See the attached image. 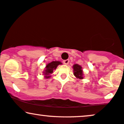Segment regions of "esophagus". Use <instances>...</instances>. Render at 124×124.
Returning <instances> with one entry per match:
<instances>
[{
	"label": "esophagus",
	"instance_id": "1",
	"mask_svg": "<svg viewBox=\"0 0 124 124\" xmlns=\"http://www.w3.org/2000/svg\"><path fill=\"white\" fill-rule=\"evenodd\" d=\"M69 59H66V60H64L63 61V63L65 64V65H68L69 64Z\"/></svg>",
	"mask_w": 124,
	"mask_h": 124
}]
</instances>
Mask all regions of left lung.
Returning a JSON list of instances; mask_svg holds the SVG:
<instances>
[{
    "label": "left lung",
    "mask_w": 124,
    "mask_h": 124,
    "mask_svg": "<svg viewBox=\"0 0 124 124\" xmlns=\"http://www.w3.org/2000/svg\"><path fill=\"white\" fill-rule=\"evenodd\" d=\"M73 69L74 75L77 78H79V79H84V73L81 66L78 64H74L73 66Z\"/></svg>",
    "instance_id": "8db88e82"
}]
</instances>
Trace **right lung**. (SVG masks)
Instances as JSON below:
<instances>
[{
    "label": "right lung",
    "mask_w": 124,
    "mask_h": 124,
    "mask_svg": "<svg viewBox=\"0 0 124 124\" xmlns=\"http://www.w3.org/2000/svg\"><path fill=\"white\" fill-rule=\"evenodd\" d=\"M62 63L60 61H52L50 63H48L45 67V70L43 71L45 78L48 79L51 78V74L53 73V70H55L57 66L59 65H62Z\"/></svg>",
    "instance_id": "add662e5"
}]
</instances>
